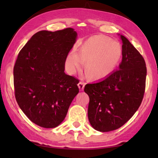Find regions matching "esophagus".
I'll return each instance as SVG.
<instances>
[{
	"label": "esophagus",
	"mask_w": 158,
	"mask_h": 158,
	"mask_svg": "<svg viewBox=\"0 0 158 158\" xmlns=\"http://www.w3.org/2000/svg\"><path fill=\"white\" fill-rule=\"evenodd\" d=\"M84 85H85V84L82 81H80L78 84V87H79V89L80 90H81V91H83V90H84Z\"/></svg>",
	"instance_id": "34e87169"
}]
</instances>
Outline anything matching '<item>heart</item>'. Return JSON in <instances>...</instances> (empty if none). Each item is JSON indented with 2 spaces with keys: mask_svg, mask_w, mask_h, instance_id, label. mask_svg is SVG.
<instances>
[{
  "mask_svg": "<svg viewBox=\"0 0 158 158\" xmlns=\"http://www.w3.org/2000/svg\"><path fill=\"white\" fill-rule=\"evenodd\" d=\"M123 54L121 43L103 35L90 37L81 45L79 52L72 50L67 56L65 66L70 74H76L84 66L90 78L100 81L113 73Z\"/></svg>",
  "mask_w": 158,
  "mask_h": 158,
  "instance_id": "heart-1",
  "label": "heart"
}]
</instances>
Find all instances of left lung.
I'll use <instances>...</instances> for the list:
<instances>
[{
    "instance_id": "1",
    "label": "left lung",
    "mask_w": 158,
    "mask_h": 158,
    "mask_svg": "<svg viewBox=\"0 0 158 158\" xmlns=\"http://www.w3.org/2000/svg\"><path fill=\"white\" fill-rule=\"evenodd\" d=\"M122 61L105 79L86 84L89 96L88 117L91 126L100 132L118 129L129 121L142 102L146 88V67L142 56L121 35Z\"/></svg>"
}]
</instances>
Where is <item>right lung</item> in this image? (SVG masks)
Instances as JSON below:
<instances>
[{"mask_svg": "<svg viewBox=\"0 0 158 158\" xmlns=\"http://www.w3.org/2000/svg\"><path fill=\"white\" fill-rule=\"evenodd\" d=\"M77 36L72 28L39 31L19 53L14 67L16 100L26 116L39 126L59 125L78 94L79 80L64 72Z\"/></svg>", "mask_w": 158, "mask_h": 158, "instance_id": "right-lung-1", "label": "right lung"}]
</instances>
